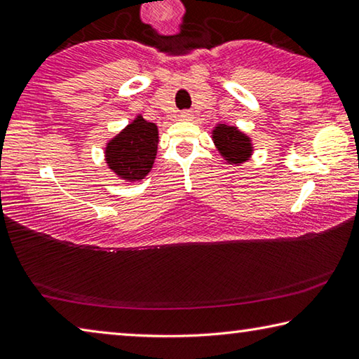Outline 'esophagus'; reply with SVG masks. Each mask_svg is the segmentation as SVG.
<instances>
[{
    "mask_svg": "<svg viewBox=\"0 0 359 359\" xmlns=\"http://www.w3.org/2000/svg\"><path fill=\"white\" fill-rule=\"evenodd\" d=\"M180 118H182V120H190V118H191V114L188 112V111L182 112V114H180Z\"/></svg>",
    "mask_w": 359,
    "mask_h": 359,
    "instance_id": "34e87169",
    "label": "esophagus"
}]
</instances>
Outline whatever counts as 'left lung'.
<instances>
[{
    "mask_svg": "<svg viewBox=\"0 0 359 359\" xmlns=\"http://www.w3.org/2000/svg\"><path fill=\"white\" fill-rule=\"evenodd\" d=\"M210 135L215 149L226 165L241 166L252 158L255 150L252 137L236 125L217 123Z\"/></svg>",
    "mask_w": 359,
    "mask_h": 359,
    "instance_id": "left-lung-1",
    "label": "left lung"
}]
</instances>
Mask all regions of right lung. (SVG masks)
<instances>
[{"instance_id": "obj_1", "label": "right lung", "mask_w": 359, "mask_h": 359, "mask_svg": "<svg viewBox=\"0 0 359 359\" xmlns=\"http://www.w3.org/2000/svg\"><path fill=\"white\" fill-rule=\"evenodd\" d=\"M158 142L156 123L147 121L139 114L106 142V165L121 180H142L154 168Z\"/></svg>"}]
</instances>
